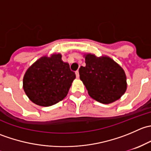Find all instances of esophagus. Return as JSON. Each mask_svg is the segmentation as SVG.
<instances>
[{
  "label": "esophagus",
  "instance_id": "esophagus-1",
  "mask_svg": "<svg viewBox=\"0 0 151 151\" xmlns=\"http://www.w3.org/2000/svg\"><path fill=\"white\" fill-rule=\"evenodd\" d=\"M75 74H76V77H77V78H79V77H80V74H79V71H76Z\"/></svg>",
  "mask_w": 151,
  "mask_h": 151
}]
</instances>
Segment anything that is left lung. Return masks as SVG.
I'll list each match as a JSON object with an SVG mask.
<instances>
[{"mask_svg":"<svg viewBox=\"0 0 151 151\" xmlns=\"http://www.w3.org/2000/svg\"><path fill=\"white\" fill-rule=\"evenodd\" d=\"M86 66L79 69L80 78L96 101L110 104L119 99L127 88L126 76L119 64L107 56L85 55Z\"/></svg>","mask_w":151,"mask_h":151,"instance_id":"1","label":"left lung"}]
</instances>
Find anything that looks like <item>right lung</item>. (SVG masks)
I'll list each match as a JSON object with an SVG mask.
<instances>
[{
	"instance_id": "add662e5",
	"label": "right lung",
	"mask_w": 151,
	"mask_h": 151,
	"mask_svg": "<svg viewBox=\"0 0 151 151\" xmlns=\"http://www.w3.org/2000/svg\"><path fill=\"white\" fill-rule=\"evenodd\" d=\"M61 54L43 56L27 69L23 89L34 104L50 106L62 101L68 94L76 75L69 64L61 60Z\"/></svg>"
}]
</instances>
